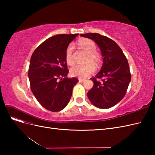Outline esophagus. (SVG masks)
<instances>
[{
    "label": "esophagus",
    "mask_w": 155,
    "mask_h": 155,
    "mask_svg": "<svg viewBox=\"0 0 155 155\" xmlns=\"http://www.w3.org/2000/svg\"><path fill=\"white\" fill-rule=\"evenodd\" d=\"M78 80H79V83H82V82H84V81H85V79L79 78Z\"/></svg>",
    "instance_id": "esophagus-1"
}]
</instances>
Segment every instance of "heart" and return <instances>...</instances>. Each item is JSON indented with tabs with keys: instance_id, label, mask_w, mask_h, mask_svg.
Instances as JSON below:
<instances>
[{
	"instance_id": "b5f03b06",
	"label": "heart",
	"mask_w": 155,
	"mask_h": 155,
	"mask_svg": "<svg viewBox=\"0 0 155 155\" xmlns=\"http://www.w3.org/2000/svg\"><path fill=\"white\" fill-rule=\"evenodd\" d=\"M79 46L88 54L85 60V64H76L70 70V74L72 76L85 78L94 72L96 66H98L101 62V55L97 53L96 45L94 42L89 39H82L78 42ZM74 45L70 43L68 45L65 51V59L67 64L72 65L74 61L73 58Z\"/></svg>"
}]
</instances>
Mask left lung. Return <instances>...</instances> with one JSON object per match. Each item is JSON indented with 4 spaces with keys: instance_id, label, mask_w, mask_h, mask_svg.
Listing matches in <instances>:
<instances>
[{
    "instance_id": "left-lung-1",
    "label": "left lung",
    "mask_w": 155,
    "mask_h": 155,
    "mask_svg": "<svg viewBox=\"0 0 155 155\" xmlns=\"http://www.w3.org/2000/svg\"><path fill=\"white\" fill-rule=\"evenodd\" d=\"M80 35L94 41L104 57L101 71L91 78L94 85L87 93L88 97L96 107L109 109L122 100L127 92L131 80L128 61L120 46L109 37L96 33Z\"/></svg>"
}]
</instances>
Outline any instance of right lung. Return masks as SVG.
Instances as JSON below:
<instances>
[{
  "instance_id": "obj_1",
  "label": "right lung",
  "mask_w": 155,
  "mask_h": 155,
  "mask_svg": "<svg viewBox=\"0 0 155 155\" xmlns=\"http://www.w3.org/2000/svg\"><path fill=\"white\" fill-rule=\"evenodd\" d=\"M78 34H60L50 37L32 54L28 70L30 88L37 100L46 109L58 112L67 105L72 89L78 82L67 78L69 70L65 51Z\"/></svg>"
}]
</instances>
